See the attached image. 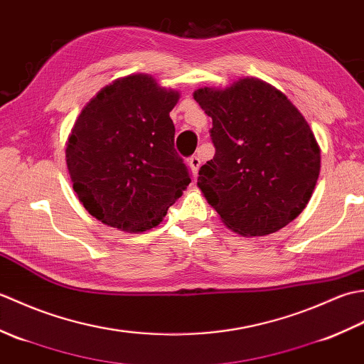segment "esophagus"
Returning <instances> with one entry per match:
<instances>
[{
  "label": "esophagus",
  "instance_id": "obj_1",
  "mask_svg": "<svg viewBox=\"0 0 364 364\" xmlns=\"http://www.w3.org/2000/svg\"><path fill=\"white\" fill-rule=\"evenodd\" d=\"M188 164H189V167H191V170H192V173H194V176H197L200 164H202V162H200V158H198V156H191V158L188 159Z\"/></svg>",
  "mask_w": 364,
  "mask_h": 364
}]
</instances>
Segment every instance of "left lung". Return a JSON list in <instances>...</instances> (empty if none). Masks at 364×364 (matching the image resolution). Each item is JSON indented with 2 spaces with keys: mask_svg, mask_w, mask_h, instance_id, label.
Masks as SVG:
<instances>
[{
  "mask_svg": "<svg viewBox=\"0 0 364 364\" xmlns=\"http://www.w3.org/2000/svg\"><path fill=\"white\" fill-rule=\"evenodd\" d=\"M194 100L213 119L215 154L197 178L208 203L241 236L288 225L310 202L321 170L304 115L282 90L249 76L223 89L200 87Z\"/></svg>",
  "mask_w": 364,
  "mask_h": 364,
  "instance_id": "obj_1",
  "label": "left lung"
}]
</instances>
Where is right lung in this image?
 <instances>
[{
  "label": "right lung",
  "mask_w": 364,
  "mask_h": 364,
  "mask_svg": "<svg viewBox=\"0 0 364 364\" xmlns=\"http://www.w3.org/2000/svg\"><path fill=\"white\" fill-rule=\"evenodd\" d=\"M178 100V90L136 73L82 107L65 144L67 168L80 202L105 225L127 233L158 227L189 186L168 115Z\"/></svg>",
  "instance_id": "1"
}]
</instances>
